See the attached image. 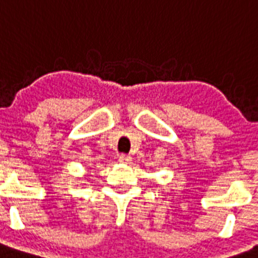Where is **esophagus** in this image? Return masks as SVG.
I'll use <instances>...</instances> for the list:
<instances>
[{
  "label": "esophagus",
  "instance_id": "obj_1",
  "mask_svg": "<svg viewBox=\"0 0 258 258\" xmlns=\"http://www.w3.org/2000/svg\"><path fill=\"white\" fill-rule=\"evenodd\" d=\"M131 159H133L131 156L124 155V153H123V155H119V161L124 162V164H128V162L131 161Z\"/></svg>",
  "mask_w": 258,
  "mask_h": 258
}]
</instances>
